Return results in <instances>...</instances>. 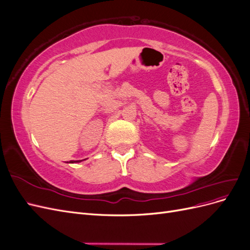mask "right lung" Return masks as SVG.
<instances>
[{"instance_id":"right-lung-1","label":"right lung","mask_w":250,"mask_h":250,"mask_svg":"<svg viewBox=\"0 0 250 250\" xmlns=\"http://www.w3.org/2000/svg\"><path fill=\"white\" fill-rule=\"evenodd\" d=\"M80 162H82V161H71L70 163H72V164H73V163H80Z\"/></svg>"}]
</instances>
